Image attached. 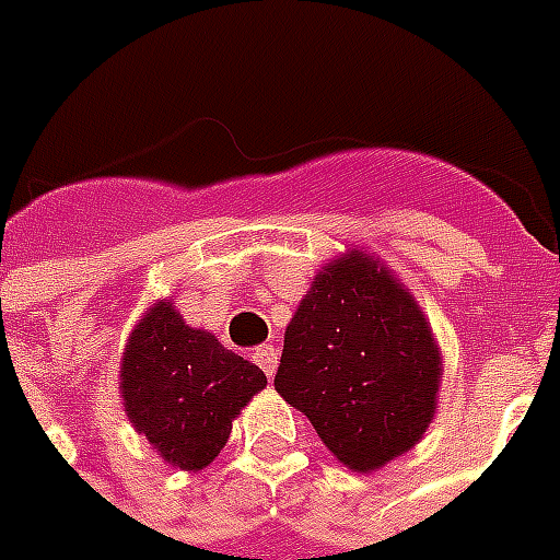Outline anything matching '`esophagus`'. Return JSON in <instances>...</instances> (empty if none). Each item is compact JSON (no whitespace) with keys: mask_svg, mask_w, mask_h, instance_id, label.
<instances>
[{"mask_svg":"<svg viewBox=\"0 0 560 560\" xmlns=\"http://www.w3.org/2000/svg\"><path fill=\"white\" fill-rule=\"evenodd\" d=\"M255 361H258L264 373L272 378V375H276V366H279V349H276V347L255 349Z\"/></svg>","mask_w":560,"mask_h":560,"instance_id":"obj_1","label":"esophagus"}]
</instances>
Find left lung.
I'll return each mask as SVG.
<instances>
[{"label":"left lung","mask_w":560,"mask_h":560,"mask_svg":"<svg viewBox=\"0 0 560 560\" xmlns=\"http://www.w3.org/2000/svg\"><path fill=\"white\" fill-rule=\"evenodd\" d=\"M441 343L390 264L347 249L314 276L284 328L276 390L352 472L411 452L438 413Z\"/></svg>","instance_id":"obj_1"}]
</instances>
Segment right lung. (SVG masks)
Returning a JSON list of instances; mask_svg holds the SVG:
<instances>
[{
	"label": "right lung",
	"mask_w": 560,
	"mask_h": 560,
	"mask_svg": "<svg viewBox=\"0 0 560 560\" xmlns=\"http://www.w3.org/2000/svg\"><path fill=\"white\" fill-rule=\"evenodd\" d=\"M267 387L261 366L187 326L173 299H158L131 328L119 358V399L158 458L199 472L232 434L234 417Z\"/></svg>",
	"instance_id": "obj_1"
}]
</instances>
